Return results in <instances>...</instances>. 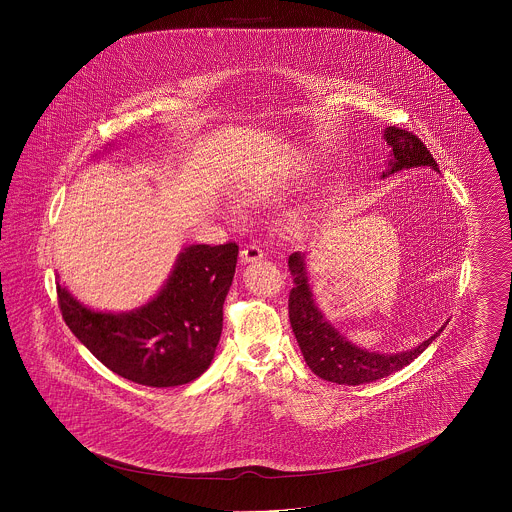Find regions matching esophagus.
I'll use <instances>...</instances> for the list:
<instances>
[{
    "mask_svg": "<svg viewBox=\"0 0 512 512\" xmlns=\"http://www.w3.org/2000/svg\"><path fill=\"white\" fill-rule=\"evenodd\" d=\"M265 255L263 251L257 247V245H245L244 249L240 251V261L247 265V263H255V261H261Z\"/></svg>",
    "mask_w": 512,
    "mask_h": 512,
    "instance_id": "obj_1",
    "label": "esophagus"
}]
</instances>
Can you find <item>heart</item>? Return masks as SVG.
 I'll list each match as a JSON object with an SVG mask.
<instances>
[{"label":"heart","mask_w":512,"mask_h":512,"mask_svg":"<svg viewBox=\"0 0 512 512\" xmlns=\"http://www.w3.org/2000/svg\"><path fill=\"white\" fill-rule=\"evenodd\" d=\"M244 195L247 199H263V197L267 195V192L261 190V188H247ZM228 215H230V217H236V215H238V209H236V207H230V209H228Z\"/></svg>","instance_id":"heart-1"}]
</instances>
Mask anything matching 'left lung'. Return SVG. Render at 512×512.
Instances as JSON below:
<instances>
[{
  "instance_id": "left-lung-1",
  "label": "left lung",
  "mask_w": 512,
  "mask_h": 512,
  "mask_svg": "<svg viewBox=\"0 0 512 512\" xmlns=\"http://www.w3.org/2000/svg\"><path fill=\"white\" fill-rule=\"evenodd\" d=\"M384 140L390 146L391 159L388 171L382 172V178H388L393 172L416 167H430L439 172L436 159L413 132L388 126L384 130ZM288 267L293 276V288L288 299L293 334L305 363L322 380L343 386H359L386 378L391 372L411 365L445 328L443 324L434 336L401 353L368 351L347 340L318 309L313 290L309 286L305 255L299 251L292 253L288 259Z\"/></svg>"
}]
</instances>
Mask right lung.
<instances>
[{
    "label": "right lung",
    "instance_id": "right-lung-1",
    "mask_svg": "<svg viewBox=\"0 0 512 512\" xmlns=\"http://www.w3.org/2000/svg\"><path fill=\"white\" fill-rule=\"evenodd\" d=\"M238 245L184 247L153 299L124 313L94 311L57 282L61 315L88 351L122 378L172 388L199 378L215 357L222 305Z\"/></svg>",
    "mask_w": 512,
    "mask_h": 512
}]
</instances>
